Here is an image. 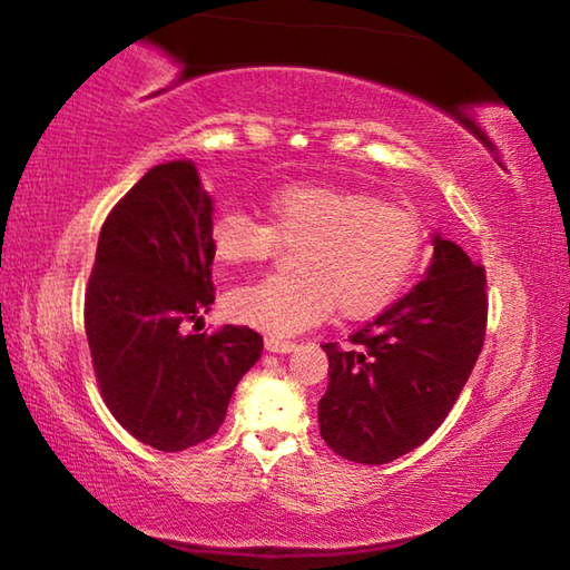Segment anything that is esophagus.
<instances>
[{"label":"esophagus","mask_w":570,"mask_h":570,"mask_svg":"<svg viewBox=\"0 0 570 570\" xmlns=\"http://www.w3.org/2000/svg\"><path fill=\"white\" fill-rule=\"evenodd\" d=\"M264 346H266V352H276V354H286V352H294L296 350L294 342L278 340V336H266Z\"/></svg>","instance_id":"1"}]
</instances>
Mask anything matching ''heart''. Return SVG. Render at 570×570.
Segmentation results:
<instances>
[{"label":"heart","mask_w":570,"mask_h":570,"mask_svg":"<svg viewBox=\"0 0 570 570\" xmlns=\"http://www.w3.org/2000/svg\"><path fill=\"white\" fill-rule=\"evenodd\" d=\"M268 226L238 208H220L208 246L220 266L264 264L282 244L294 248L296 274H274L226 296L234 320L274 334H296L334 308L362 322L387 308L407 284L424 246L412 208L370 190L292 183L266 196Z\"/></svg>","instance_id":"obj_1"}]
</instances>
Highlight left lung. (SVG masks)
Masks as SVG:
<instances>
[{"label":"left lung","mask_w":570,"mask_h":570,"mask_svg":"<svg viewBox=\"0 0 570 570\" xmlns=\"http://www.w3.org/2000/svg\"><path fill=\"white\" fill-rule=\"evenodd\" d=\"M485 266L435 236L428 276L356 330L322 344L330 387L320 430L344 460L384 465L420 448L442 422L485 342Z\"/></svg>","instance_id":"left-lung-1"}]
</instances>
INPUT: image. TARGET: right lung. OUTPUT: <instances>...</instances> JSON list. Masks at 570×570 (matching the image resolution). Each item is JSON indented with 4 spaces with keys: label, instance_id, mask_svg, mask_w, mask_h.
<instances>
[{
    "label": "right lung",
    "instance_id": "1",
    "mask_svg": "<svg viewBox=\"0 0 570 570\" xmlns=\"http://www.w3.org/2000/svg\"><path fill=\"white\" fill-rule=\"evenodd\" d=\"M210 214L193 163L150 168L105 218L85 288L102 400L135 440L163 452L214 438L238 380L264 352L248 326L196 330L216 302Z\"/></svg>",
    "mask_w": 570,
    "mask_h": 570
}]
</instances>
